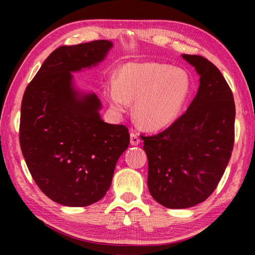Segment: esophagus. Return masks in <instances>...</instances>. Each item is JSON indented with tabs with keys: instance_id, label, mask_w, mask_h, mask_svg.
I'll return each mask as SVG.
<instances>
[{
	"instance_id": "34e87169",
	"label": "esophagus",
	"mask_w": 255,
	"mask_h": 255,
	"mask_svg": "<svg viewBox=\"0 0 255 255\" xmlns=\"http://www.w3.org/2000/svg\"><path fill=\"white\" fill-rule=\"evenodd\" d=\"M130 143H131V145L139 144V138H138L137 133L135 131H131V133H130Z\"/></svg>"
}]
</instances>
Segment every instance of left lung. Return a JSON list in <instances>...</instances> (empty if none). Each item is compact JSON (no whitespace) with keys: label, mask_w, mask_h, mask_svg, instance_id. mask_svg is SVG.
Here are the masks:
<instances>
[{"label":"left lung","mask_w":255,"mask_h":255,"mask_svg":"<svg viewBox=\"0 0 255 255\" xmlns=\"http://www.w3.org/2000/svg\"><path fill=\"white\" fill-rule=\"evenodd\" d=\"M111 47L108 40L58 47L23 94L20 147L34 182L60 205L102 199L130 140L126 126L102 122L96 94L80 96L72 83V73L98 65Z\"/></svg>","instance_id":"1"}]
</instances>
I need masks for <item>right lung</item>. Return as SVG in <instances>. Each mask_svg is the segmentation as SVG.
Segmentation results:
<instances>
[{
    "label": "right lung",
    "instance_id": "right-lung-1",
    "mask_svg": "<svg viewBox=\"0 0 255 255\" xmlns=\"http://www.w3.org/2000/svg\"><path fill=\"white\" fill-rule=\"evenodd\" d=\"M182 57L201 75L196 98L163 131L140 135L148 159L149 193L171 209L196 206L215 191L235 137L234 98L221 72L200 56Z\"/></svg>",
    "mask_w": 255,
    "mask_h": 255
}]
</instances>
